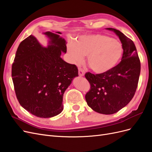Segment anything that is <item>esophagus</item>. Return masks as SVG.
<instances>
[{
    "instance_id": "34e87169",
    "label": "esophagus",
    "mask_w": 152,
    "mask_h": 152,
    "mask_svg": "<svg viewBox=\"0 0 152 152\" xmlns=\"http://www.w3.org/2000/svg\"><path fill=\"white\" fill-rule=\"evenodd\" d=\"M79 76H83L84 75V70L82 68H79Z\"/></svg>"
}]
</instances>
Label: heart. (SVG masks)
Masks as SVG:
<instances>
[{
  "mask_svg": "<svg viewBox=\"0 0 152 152\" xmlns=\"http://www.w3.org/2000/svg\"><path fill=\"white\" fill-rule=\"evenodd\" d=\"M67 51L72 63L80 64L87 56V63L96 73H107L120 61L123 53L118 40L102 34L79 37L75 43H69Z\"/></svg>",
  "mask_w": 152,
  "mask_h": 152,
  "instance_id": "heart-1",
  "label": "heart"
}]
</instances>
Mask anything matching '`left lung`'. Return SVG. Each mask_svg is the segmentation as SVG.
<instances>
[{
    "label": "left lung",
    "mask_w": 152,
    "mask_h": 152,
    "mask_svg": "<svg viewBox=\"0 0 152 152\" xmlns=\"http://www.w3.org/2000/svg\"><path fill=\"white\" fill-rule=\"evenodd\" d=\"M113 30L122 44V60L112 70L99 74L87 72L91 88L86 100L94 111L105 115L118 112L134 97L138 84L141 63L133 41L119 30Z\"/></svg>",
    "instance_id": "8db88e82"
}]
</instances>
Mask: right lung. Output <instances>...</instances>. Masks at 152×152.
<instances>
[{
	"mask_svg": "<svg viewBox=\"0 0 152 152\" xmlns=\"http://www.w3.org/2000/svg\"><path fill=\"white\" fill-rule=\"evenodd\" d=\"M44 34L51 44L46 48L31 35L20 44L11 75L21 107L34 115L49 118L62 112L63 94L79 73L75 65L60 57L62 52H66L65 39L50 31Z\"/></svg>",
	"mask_w": 152,
	"mask_h": 152,
	"instance_id": "right-lung-1",
	"label": "right lung"
}]
</instances>
